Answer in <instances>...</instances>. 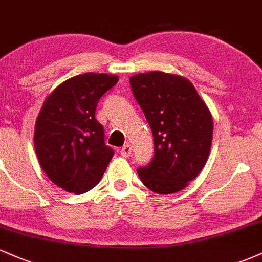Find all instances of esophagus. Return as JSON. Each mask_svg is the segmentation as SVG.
Segmentation results:
<instances>
[{
	"label": "esophagus",
	"mask_w": 262,
	"mask_h": 262,
	"mask_svg": "<svg viewBox=\"0 0 262 262\" xmlns=\"http://www.w3.org/2000/svg\"><path fill=\"white\" fill-rule=\"evenodd\" d=\"M132 145L130 144H125L124 146L121 149V155L124 156V158H129V156L132 155Z\"/></svg>",
	"instance_id": "1"
}]
</instances>
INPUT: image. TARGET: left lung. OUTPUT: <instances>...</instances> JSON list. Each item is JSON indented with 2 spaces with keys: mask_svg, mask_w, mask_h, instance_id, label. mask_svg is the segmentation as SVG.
Instances as JSON below:
<instances>
[{
  "mask_svg": "<svg viewBox=\"0 0 262 262\" xmlns=\"http://www.w3.org/2000/svg\"><path fill=\"white\" fill-rule=\"evenodd\" d=\"M154 137V158L137 170L141 182L160 194L181 191L208 159L213 119L187 79L161 71L129 79Z\"/></svg>",
  "mask_w": 262,
  "mask_h": 262,
  "instance_id": "8db88e82",
  "label": "left lung"
}]
</instances>
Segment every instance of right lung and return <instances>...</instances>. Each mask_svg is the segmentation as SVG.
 Instances as JSON below:
<instances>
[{
	"label": "right lung",
	"mask_w": 262,
	"mask_h": 262,
	"mask_svg": "<svg viewBox=\"0 0 262 262\" xmlns=\"http://www.w3.org/2000/svg\"><path fill=\"white\" fill-rule=\"evenodd\" d=\"M118 82L116 75L87 73L66 80L44 102L34 130L41 169L59 187L81 194L101 181L114 154L96 119L102 96Z\"/></svg>",
	"instance_id": "obj_1"
}]
</instances>
